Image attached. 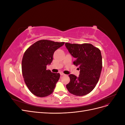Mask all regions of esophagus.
I'll use <instances>...</instances> for the list:
<instances>
[{"instance_id": "obj_1", "label": "esophagus", "mask_w": 125, "mask_h": 125, "mask_svg": "<svg viewBox=\"0 0 125 125\" xmlns=\"http://www.w3.org/2000/svg\"><path fill=\"white\" fill-rule=\"evenodd\" d=\"M60 74L61 75H65V74H64L63 73H62V72H60Z\"/></svg>"}]
</instances>
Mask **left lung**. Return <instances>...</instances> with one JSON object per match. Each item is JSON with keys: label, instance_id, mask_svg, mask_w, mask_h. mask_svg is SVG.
<instances>
[{"label": "left lung", "instance_id": "left-lung-1", "mask_svg": "<svg viewBox=\"0 0 125 125\" xmlns=\"http://www.w3.org/2000/svg\"><path fill=\"white\" fill-rule=\"evenodd\" d=\"M69 53L75 60L73 64L79 67V77L70 74V81L66 85L68 91L76 96H83L90 93L99 81L102 68L100 50L91 44L65 43Z\"/></svg>", "mask_w": 125, "mask_h": 125}]
</instances>
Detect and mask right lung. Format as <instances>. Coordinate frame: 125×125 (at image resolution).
<instances>
[{
  "label": "right lung",
  "instance_id": "right-lung-1",
  "mask_svg": "<svg viewBox=\"0 0 125 125\" xmlns=\"http://www.w3.org/2000/svg\"><path fill=\"white\" fill-rule=\"evenodd\" d=\"M64 44L40 40L25 52L22 60V74L26 86L35 96L45 97L53 92L60 74L47 70L46 66L52 62L55 51Z\"/></svg>",
  "mask_w": 125,
  "mask_h": 125
}]
</instances>
